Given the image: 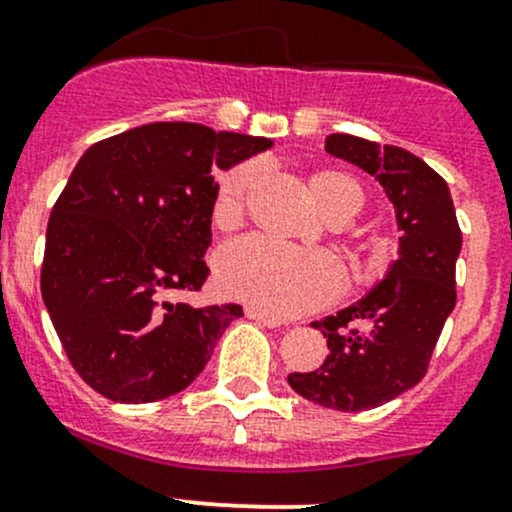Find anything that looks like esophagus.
Instances as JSON below:
<instances>
[{
  "label": "esophagus",
  "instance_id": "esophagus-1",
  "mask_svg": "<svg viewBox=\"0 0 512 512\" xmlns=\"http://www.w3.org/2000/svg\"><path fill=\"white\" fill-rule=\"evenodd\" d=\"M246 317H249V320L266 324V327H280V324H283V320H278V317H273V315H268V312L258 310V307H246Z\"/></svg>",
  "mask_w": 512,
  "mask_h": 512
}]
</instances>
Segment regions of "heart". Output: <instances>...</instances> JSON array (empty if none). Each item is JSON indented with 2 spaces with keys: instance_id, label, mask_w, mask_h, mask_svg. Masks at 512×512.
I'll list each match as a JSON object with an SVG mask.
<instances>
[{
  "instance_id": "1",
  "label": "heart",
  "mask_w": 512,
  "mask_h": 512,
  "mask_svg": "<svg viewBox=\"0 0 512 512\" xmlns=\"http://www.w3.org/2000/svg\"><path fill=\"white\" fill-rule=\"evenodd\" d=\"M258 161H244L222 175L214 197V222L229 227L244 210L246 192L258 183ZM307 190L324 214L361 207V188L337 168H320L307 175ZM217 285L227 298L249 302L268 315H300L337 298L342 273L322 251L293 249L263 236L229 241L214 263Z\"/></svg>"
}]
</instances>
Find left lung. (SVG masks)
I'll return each mask as SVG.
<instances>
[{
  "label": "left lung",
  "mask_w": 512,
  "mask_h": 512,
  "mask_svg": "<svg viewBox=\"0 0 512 512\" xmlns=\"http://www.w3.org/2000/svg\"><path fill=\"white\" fill-rule=\"evenodd\" d=\"M324 151L378 180L398 217L400 251L388 276L354 305L312 322L327 339L317 371L290 373L295 393L322 408L371 410L422 381L434 344L456 305L461 229L447 183L415 153L351 134Z\"/></svg>",
  "instance_id": "left-lung-1"
}]
</instances>
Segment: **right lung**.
<instances>
[{
	"mask_svg": "<svg viewBox=\"0 0 512 512\" xmlns=\"http://www.w3.org/2000/svg\"><path fill=\"white\" fill-rule=\"evenodd\" d=\"M263 136L156 122L85 151L48 219L41 295L82 381L114 403L188 388L241 305L168 302L200 290L217 170L271 148Z\"/></svg>",
	"mask_w": 512,
	"mask_h": 512,
	"instance_id": "add662e5",
	"label": "right lung"
}]
</instances>
